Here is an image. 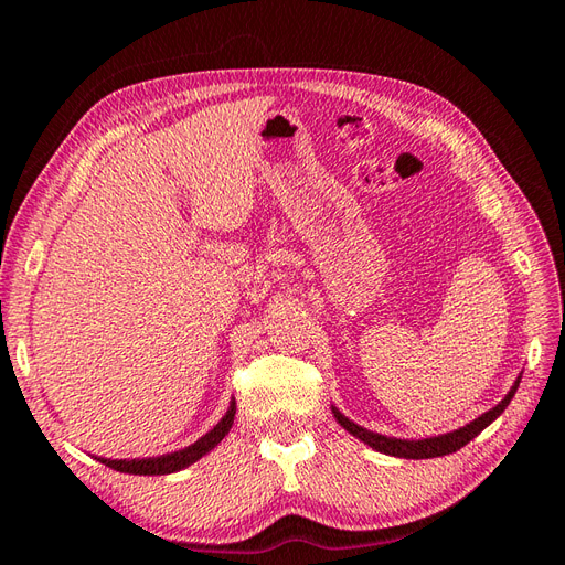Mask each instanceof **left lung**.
I'll list each match as a JSON object with an SVG mask.
<instances>
[{
    "instance_id": "left-lung-1",
    "label": "left lung",
    "mask_w": 565,
    "mask_h": 565,
    "mask_svg": "<svg viewBox=\"0 0 565 565\" xmlns=\"http://www.w3.org/2000/svg\"><path fill=\"white\" fill-rule=\"evenodd\" d=\"M519 384H521V374L516 377L514 386L509 388L507 396L498 405L490 407L488 413H483L481 417H476L473 422L459 426V429H455L450 434H440V436H431V438H419V440L393 438V436L370 431V429H365V426L351 422L347 415H341L334 405H332V415H334V419L341 426H344V429L351 436H355L358 440H363L365 446H370L372 450L391 455V457H403V459H431V457H443V455H450V452H457L459 448H465L469 440H473L478 434L486 429V426H490L494 419H498L504 413L507 405L511 403V398H514Z\"/></svg>"
}]
</instances>
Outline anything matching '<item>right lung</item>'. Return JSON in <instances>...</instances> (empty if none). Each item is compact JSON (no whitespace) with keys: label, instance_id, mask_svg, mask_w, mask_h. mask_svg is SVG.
Masks as SVG:
<instances>
[{"label":"right lung","instance_id":"1","mask_svg":"<svg viewBox=\"0 0 565 565\" xmlns=\"http://www.w3.org/2000/svg\"><path fill=\"white\" fill-rule=\"evenodd\" d=\"M235 419V398H231V405L226 409V415L221 417V422L214 426L212 431L204 434L202 438H198L195 443H191L188 448H181L177 452H167V455H158V457H134V459H108V457H96L100 465H106L115 471L122 473H134V476H164V473H174L181 471L185 467H191L193 461H198L200 457L207 455L210 450H214L221 440L226 438V434L231 431Z\"/></svg>","mask_w":565,"mask_h":565}]
</instances>
